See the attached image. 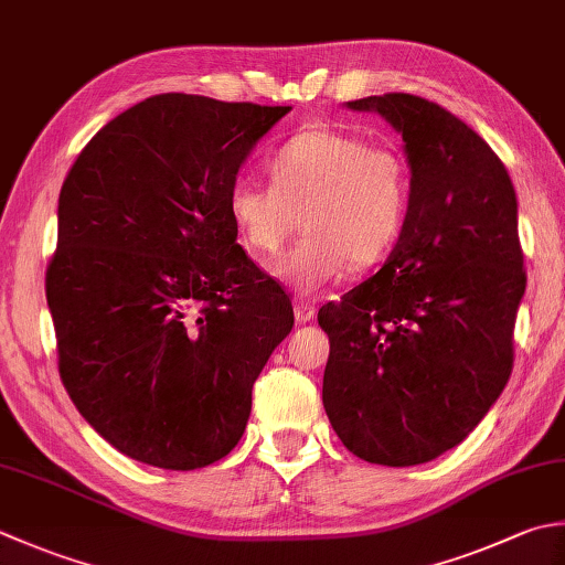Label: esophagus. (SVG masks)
<instances>
[{
    "label": "esophagus",
    "instance_id": "1",
    "mask_svg": "<svg viewBox=\"0 0 565 565\" xmlns=\"http://www.w3.org/2000/svg\"><path fill=\"white\" fill-rule=\"evenodd\" d=\"M294 313H296L298 323H311V320L316 318V306L308 303V301H296Z\"/></svg>",
    "mask_w": 565,
    "mask_h": 565
}]
</instances>
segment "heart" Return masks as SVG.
<instances>
[{"label":"heart","instance_id":"1","mask_svg":"<svg viewBox=\"0 0 565 565\" xmlns=\"http://www.w3.org/2000/svg\"><path fill=\"white\" fill-rule=\"evenodd\" d=\"M271 185L237 181L227 210L245 245L271 257L298 230L306 239L274 264L276 279L313 296L350 264L370 267L396 242L412 173L399 149L348 131L313 127L286 139L269 159Z\"/></svg>","mask_w":565,"mask_h":565}]
</instances>
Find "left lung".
I'll return each instance as SVG.
<instances>
[{"instance_id": "8db88e82", "label": "left lung", "mask_w": 565, "mask_h": 565, "mask_svg": "<svg viewBox=\"0 0 565 565\" xmlns=\"http://www.w3.org/2000/svg\"><path fill=\"white\" fill-rule=\"evenodd\" d=\"M399 131L412 191L384 267L318 311L323 406L350 452L422 466L470 436L514 364L526 289L516 193L478 131L406 93L348 103Z\"/></svg>"}]
</instances>
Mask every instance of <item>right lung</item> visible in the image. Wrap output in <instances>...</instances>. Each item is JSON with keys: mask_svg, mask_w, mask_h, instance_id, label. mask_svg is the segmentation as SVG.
I'll list each match as a JSON object with an SVG mask.
<instances>
[{"mask_svg": "<svg viewBox=\"0 0 565 565\" xmlns=\"http://www.w3.org/2000/svg\"><path fill=\"white\" fill-rule=\"evenodd\" d=\"M286 113L153 95L107 121L63 181L46 271L61 380L85 422L147 466L225 458L294 328L227 210L239 166Z\"/></svg>", "mask_w": 565, "mask_h": 565, "instance_id": "add662e5", "label": "right lung"}]
</instances>
